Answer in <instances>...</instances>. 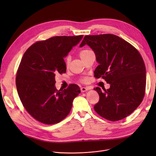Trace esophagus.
<instances>
[{"label": "esophagus", "mask_w": 156, "mask_h": 156, "mask_svg": "<svg viewBox=\"0 0 156 156\" xmlns=\"http://www.w3.org/2000/svg\"><path fill=\"white\" fill-rule=\"evenodd\" d=\"M80 90H81V92L83 93V92H85L87 90H90V88H88V87H81L80 88Z\"/></svg>", "instance_id": "34e87169"}]
</instances>
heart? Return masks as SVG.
<instances>
[{"label":"heart","instance_id":"1","mask_svg":"<svg viewBox=\"0 0 156 156\" xmlns=\"http://www.w3.org/2000/svg\"><path fill=\"white\" fill-rule=\"evenodd\" d=\"M90 52H92L91 50H89V49H84V50L80 51L79 55L81 58V59H83ZM70 61H71L70 56L69 55L66 56V57L65 58V64H66V67L69 66ZM80 80L81 82H82V83H87V82H88V79L87 77H83V78H81Z\"/></svg>","mask_w":156,"mask_h":156}]
</instances>
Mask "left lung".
I'll use <instances>...</instances> for the list:
<instances>
[{
    "instance_id": "left-lung-1",
    "label": "left lung",
    "mask_w": 156,
    "mask_h": 156,
    "mask_svg": "<svg viewBox=\"0 0 156 156\" xmlns=\"http://www.w3.org/2000/svg\"><path fill=\"white\" fill-rule=\"evenodd\" d=\"M87 44L94 51L99 65L94 71L110 88H94L99 101L94 110L111 121L124 119L141 104L145 95L146 70L137 49L126 40L112 34L86 35L80 47Z\"/></svg>"
}]
</instances>
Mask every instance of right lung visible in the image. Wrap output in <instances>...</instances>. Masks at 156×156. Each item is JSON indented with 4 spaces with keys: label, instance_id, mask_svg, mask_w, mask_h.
I'll use <instances>...</instances> for the list:
<instances>
[{
    "label": "right lung",
    "instance_id": "add662e5",
    "mask_svg": "<svg viewBox=\"0 0 156 156\" xmlns=\"http://www.w3.org/2000/svg\"><path fill=\"white\" fill-rule=\"evenodd\" d=\"M83 35L57 36L38 41L24 52L16 77V88L23 107L38 121L58 123L66 117L73 101L80 93L79 87L70 84L57 90L55 76L65 73L64 57Z\"/></svg>",
    "mask_w": 156,
    "mask_h": 156
}]
</instances>
